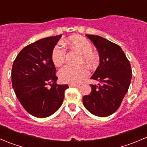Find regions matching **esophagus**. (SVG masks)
I'll return each mask as SVG.
<instances>
[{
	"instance_id": "obj_1",
	"label": "esophagus",
	"mask_w": 147,
	"mask_h": 147,
	"mask_svg": "<svg viewBox=\"0 0 147 147\" xmlns=\"http://www.w3.org/2000/svg\"><path fill=\"white\" fill-rule=\"evenodd\" d=\"M69 87H76V88H79L80 85H77V84H69Z\"/></svg>"
}]
</instances>
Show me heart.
Wrapping results in <instances>:
<instances>
[{
	"mask_svg": "<svg viewBox=\"0 0 147 147\" xmlns=\"http://www.w3.org/2000/svg\"><path fill=\"white\" fill-rule=\"evenodd\" d=\"M76 50L82 54L81 63L86 64L89 67H94L99 62V57L92 51V45L89 40L80 35H73L61 43L55 45L51 52V59L56 67H59L65 62L67 50L63 46ZM88 69L85 66L79 67L66 65L59 71V78L62 82L78 84L88 76Z\"/></svg>",
	"mask_w": 147,
	"mask_h": 147,
	"instance_id": "1",
	"label": "heart"
}]
</instances>
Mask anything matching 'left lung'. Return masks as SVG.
Returning a JSON list of instances; mask_svg holds the SVG:
<instances>
[{
    "label": "left lung",
    "mask_w": 147,
    "mask_h": 147,
    "mask_svg": "<svg viewBox=\"0 0 147 147\" xmlns=\"http://www.w3.org/2000/svg\"><path fill=\"white\" fill-rule=\"evenodd\" d=\"M96 47L100 57L99 66L91 79L100 83L90 85L92 91L82 98L88 111L100 117L116 112L128 92L132 77L130 62L116 44L95 35L86 34Z\"/></svg>",
    "instance_id": "8db88e82"
}]
</instances>
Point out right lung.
<instances>
[{
    "instance_id": "right-lung-1",
    "label": "right lung",
    "mask_w": 147,
    "mask_h": 147,
    "mask_svg": "<svg viewBox=\"0 0 147 147\" xmlns=\"http://www.w3.org/2000/svg\"><path fill=\"white\" fill-rule=\"evenodd\" d=\"M61 36L30 44L18 53L13 64L11 82L16 95L24 109L35 117L46 118L55 113L69 88L56 83V68L51 59L52 49Z\"/></svg>"
}]
</instances>
